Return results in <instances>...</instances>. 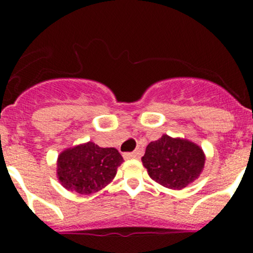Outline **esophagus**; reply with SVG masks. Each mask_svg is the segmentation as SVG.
Here are the masks:
<instances>
[{"mask_svg": "<svg viewBox=\"0 0 253 253\" xmlns=\"http://www.w3.org/2000/svg\"><path fill=\"white\" fill-rule=\"evenodd\" d=\"M139 155H141V152H139V150H136V152H132V153H125L124 158L126 160L136 159V158H139Z\"/></svg>", "mask_w": 253, "mask_h": 253, "instance_id": "esophagus-1", "label": "esophagus"}]
</instances>
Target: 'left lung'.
Returning <instances> with one entry per match:
<instances>
[{
    "label": "left lung",
    "mask_w": 253,
    "mask_h": 253,
    "mask_svg": "<svg viewBox=\"0 0 253 253\" xmlns=\"http://www.w3.org/2000/svg\"><path fill=\"white\" fill-rule=\"evenodd\" d=\"M142 163L155 182L171 190H181L200 177L206 155L196 143L163 134L162 138L147 145Z\"/></svg>",
    "instance_id": "8db88e82"
}]
</instances>
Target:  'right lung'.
Listing matches in <instances>:
<instances>
[{"mask_svg": "<svg viewBox=\"0 0 253 253\" xmlns=\"http://www.w3.org/2000/svg\"><path fill=\"white\" fill-rule=\"evenodd\" d=\"M124 158L116 148H101L94 142L67 148L57 158V178L68 191L90 195L114 180Z\"/></svg>", "mask_w": 253, "mask_h": 253, "instance_id": "1", "label": "right lung"}]
</instances>
